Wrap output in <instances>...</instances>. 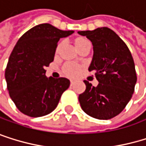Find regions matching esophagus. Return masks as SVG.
<instances>
[{"instance_id":"34e87169","label":"esophagus","mask_w":146,"mask_h":146,"mask_svg":"<svg viewBox=\"0 0 146 146\" xmlns=\"http://www.w3.org/2000/svg\"><path fill=\"white\" fill-rule=\"evenodd\" d=\"M70 84L71 85H74L75 84V81H74V80H70Z\"/></svg>"}]
</instances>
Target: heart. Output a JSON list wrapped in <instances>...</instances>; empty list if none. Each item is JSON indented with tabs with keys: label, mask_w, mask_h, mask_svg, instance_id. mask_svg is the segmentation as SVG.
<instances>
[{
	"label": "heart",
	"mask_w": 146,
	"mask_h": 146,
	"mask_svg": "<svg viewBox=\"0 0 146 146\" xmlns=\"http://www.w3.org/2000/svg\"><path fill=\"white\" fill-rule=\"evenodd\" d=\"M87 40L84 39V38H77L75 41V45L76 47L79 46L81 43L86 42ZM60 47V45L58 46V48ZM80 66L74 62H66L65 63L62 68V72L64 76H69V77H74L76 76L79 73H80Z\"/></svg>",
	"instance_id": "heart-1"
}]
</instances>
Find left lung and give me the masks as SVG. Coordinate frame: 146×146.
Returning <instances> with one entry per match:
<instances>
[{"label": "left lung", "mask_w": 146, "mask_h": 146, "mask_svg": "<svg viewBox=\"0 0 146 146\" xmlns=\"http://www.w3.org/2000/svg\"><path fill=\"white\" fill-rule=\"evenodd\" d=\"M93 45V58L89 67L98 81L94 87L84 81L86 90L79 95V103L89 116L107 120L118 115L131 100L137 83L132 56L127 45L111 29L78 31Z\"/></svg>", "instance_id": "left-lung-1"}]
</instances>
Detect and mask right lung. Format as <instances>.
<instances>
[{"label": "right lung", "instance_id": "1", "mask_svg": "<svg viewBox=\"0 0 146 146\" xmlns=\"http://www.w3.org/2000/svg\"><path fill=\"white\" fill-rule=\"evenodd\" d=\"M73 33L42 23L28 30L18 40L7 64L5 78L9 96L21 112L38 117L56 108L70 82L65 77H47L45 67L54 61L60 38Z\"/></svg>", "mask_w": 146, "mask_h": 146}]
</instances>
